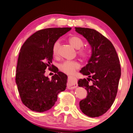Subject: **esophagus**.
I'll list each match as a JSON object with an SVG mask.
<instances>
[{
  "label": "esophagus",
  "instance_id": "obj_1",
  "mask_svg": "<svg viewBox=\"0 0 133 133\" xmlns=\"http://www.w3.org/2000/svg\"><path fill=\"white\" fill-rule=\"evenodd\" d=\"M77 86L76 78L73 76L68 77V84H67V88L68 89H74Z\"/></svg>",
  "mask_w": 133,
  "mask_h": 133
}]
</instances>
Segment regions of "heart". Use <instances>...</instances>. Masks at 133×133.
Instances as JSON below:
<instances>
[{
	"label": "heart",
	"mask_w": 133,
	"mask_h": 133,
	"mask_svg": "<svg viewBox=\"0 0 133 133\" xmlns=\"http://www.w3.org/2000/svg\"><path fill=\"white\" fill-rule=\"evenodd\" d=\"M69 41L73 47L79 49L83 45V41L81 38L77 36H71L69 38ZM60 47V41H57L52 46V54L54 56L58 55V48ZM79 54L83 57H88L89 55V51L85 48H83L79 51ZM81 66L79 63L76 61H66L62 63L59 66L60 70L67 75H72L75 71Z\"/></svg>",
	"instance_id": "b5f03b06"
}]
</instances>
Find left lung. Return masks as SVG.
<instances>
[{
  "label": "left lung",
  "instance_id": "1",
  "mask_svg": "<svg viewBox=\"0 0 133 133\" xmlns=\"http://www.w3.org/2000/svg\"><path fill=\"white\" fill-rule=\"evenodd\" d=\"M75 31L87 39L92 51L88 64L80 71L88 76L78 81V86L87 90L86 98L79 102L80 109L88 117H98L114 102L121 77L119 60L111 42L98 31L81 27H75Z\"/></svg>",
  "mask_w": 133,
  "mask_h": 133
}]
</instances>
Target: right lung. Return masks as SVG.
Listing matches in <instances>:
<instances>
[{"instance_id":"obj_1","label":"right lung","mask_w":133,"mask_h":133,"mask_svg":"<svg viewBox=\"0 0 133 133\" xmlns=\"http://www.w3.org/2000/svg\"><path fill=\"white\" fill-rule=\"evenodd\" d=\"M71 28H50L38 31L21 47L16 67V83L21 101L33 111L43 112L55 104L57 95L65 90L67 76L54 69L51 79L45 76L51 66L52 46ZM50 69V68H49Z\"/></svg>"}]
</instances>
